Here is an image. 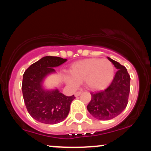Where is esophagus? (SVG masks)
<instances>
[{
  "mask_svg": "<svg viewBox=\"0 0 151 151\" xmlns=\"http://www.w3.org/2000/svg\"><path fill=\"white\" fill-rule=\"evenodd\" d=\"M81 93V91H77V92L75 93V94L74 95H75V96H79Z\"/></svg>",
  "mask_w": 151,
  "mask_h": 151,
  "instance_id": "esophagus-1",
  "label": "esophagus"
}]
</instances>
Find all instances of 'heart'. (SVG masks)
I'll list each match as a JSON object with an SVG mask.
<instances>
[{"label": "heart", "mask_w": 151, "mask_h": 151, "mask_svg": "<svg viewBox=\"0 0 151 151\" xmlns=\"http://www.w3.org/2000/svg\"><path fill=\"white\" fill-rule=\"evenodd\" d=\"M70 74L72 77H67L66 81L70 86L76 87L78 83L85 81L86 87L96 91L105 88L111 81L114 67L106 59H87L74 63Z\"/></svg>", "instance_id": "heart-1"}]
</instances>
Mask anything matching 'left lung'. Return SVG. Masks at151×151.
<instances>
[{"mask_svg": "<svg viewBox=\"0 0 151 151\" xmlns=\"http://www.w3.org/2000/svg\"><path fill=\"white\" fill-rule=\"evenodd\" d=\"M118 71L114 79L106 89L96 93H91V99L87 105V110L96 119L110 120L119 116L128 104L131 77L124 66L113 60Z\"/></svg>", "mask_w": 151, "mask_h": 151, "instance_id": "obj_1", "label": "left lung"}]
</instances>
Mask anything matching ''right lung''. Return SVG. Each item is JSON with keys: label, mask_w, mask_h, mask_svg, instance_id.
I'll return each mask as SVG.
<instances>
[{"label": "right lung", "mask_w": 151, "mask_h": 151, "mask_svg": "<svg viewBox=\"0 0 151 151\" xmlns=\"http://www.w3.org/2000/svg\"><path fill=\"white\" fill-rule=\"evenodd\" d=\"M67 59L46 56L31 65L23 74L22 91L24 102L30 115L42 124H55L68 115L74 95L65 96L58 89L45 90L42 82L47 74L55 72Z\"/></svg>", "instance_id": "1"}]
</instances>
